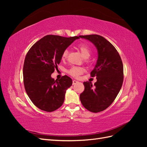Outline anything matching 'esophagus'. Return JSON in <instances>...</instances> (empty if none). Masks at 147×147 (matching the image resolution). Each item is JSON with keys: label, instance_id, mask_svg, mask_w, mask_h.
Wrapping results in <instances>:
<instances>
[{"label": "esophagus", "instance_id": "1", "mask_svg": "<svg viewBox=\"0 0 147 147\" xmlns=\"http://www.w3.org/2000/svg\"><path fill=\"white\" fill-rule=\"evenodd\" d=\"M77 83H78V81H77V80H73V84H74H74H77Z\"/></svg>", "mask_w": 147, "mask_h": 147}]
</instances>
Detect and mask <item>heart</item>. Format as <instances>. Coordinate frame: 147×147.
I'll return each mask as SVG.
<instances>
[{"instance_id":"obj_1","label":"heart","mask_w":147,"mask_h":147,"mask_svg":"<svg viewBox=\"0 0 147 147\" xmlns=\"http://www.w3.org/2000/svg\"><path fill=\"white\" fill-rule=\"evenodd\" d=\"M78 50L81 53L82 56L84 58L87 59L91 55V50L90 48L86 44L81 43L77 47ZM68 51L67 50H65L64 53H63V55H62V59H65L67 56ZM83 69L80 67H73L71 68L69 71V73L70 75H72L73 77H78L80 75L83 73Z\"/></svg>"}]
</instances>
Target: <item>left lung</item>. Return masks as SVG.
<instances>
[{
  "instance_id": "8db88e82",
  "label": "left lung",
  "mask_w": 147,
  "mask_h": 147,
  "mask_svg": "<svg viewBox=\"0 0 147 147\" xmlns=\"http://www.w3.org/2000/svg\"><path fill=\"white\" fill-rule=\"evenodd\" d=\"M91 42L97 50L98 58L91 72L97 82L92 86L90 82H83L84 90L80 96L83 107L93 113L102 112L112 104L123 82V65L113 45L99 35H80Z\"/></svg>"
}]
</instances>
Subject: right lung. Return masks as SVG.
Returning <instances> with one entry per match:
<instances>
[{
  "mask_svg": "<svg viewBox=\"0 0 147 147\" xmlns=\"http://www.w3.org/2000/svg\"><path fill=\"white\" fill-rule=\"evenodd\" d=\"M79 37H64L48 35L30 48L23 66L25 90L32 103L42 110L53 112L63 105L66 90L72 84L67 75L61 79L51 78L62 55Z\"/></svg>",
  "mask_w": 147,
  "mask_h": 147,
  "instance_id": "add662e5",
  "label": "right lung"
}]
</instances>
